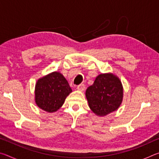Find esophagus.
Listing matches in <instances>:
<instances>
[{
  "mask_svg": "<svg viewBox=\"0 0 159 159\" xmlns=\"http://www.w3.org/2000/svg\"><path fill=\"white\" fill-rule=\"evenodd\" d=\"M77 89L80 91H83L85 90V85L84 84H80L77 86Z\"/></svg>",
  "mask_w": 159,
  "mask_h": 159,
  "instance_id": "esophagus-1",
  "label": "esophagus"
}]
</instances>
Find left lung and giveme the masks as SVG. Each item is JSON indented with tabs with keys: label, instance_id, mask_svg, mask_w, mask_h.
Returning a JSON list of instances; mask_svg holds the SVG:
<instances>
[{
	"label": "left lung",
	"instance_id": "8db88e82",
	"mask_svg": "<svg viewBox=\"0 0 159 159\" xmlns=\"http://www.w3.org/2000/svg\"><path fill=\"white\" fill-rule=\"evenodd\" d=\"M85 96L91 110L98 116H104L116 111L121 104V82L111 74H99L87 88Z\"/></svg>",
	"mask_w": 159,
	"mask_h": 159
}]
</instances>
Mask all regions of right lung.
<instances>
[{
    "label": "right lung",
    "instance_id": "1",
    "mask_svg": "<svg viewBox=\"0 0 159 159\" xmlns=\"http://www.w3.org/2000/svg\"><path fill=\"white\" fill-rule=\"evenodd\" d=\"M72 92L69 83L60 72H52L38 80L35 100L38 107L48 112L57 111Z\"/></svg>",
    "mask_w": 159,
    "mask_h": 159
}]
</instances>
